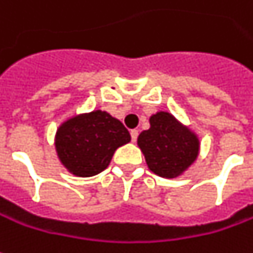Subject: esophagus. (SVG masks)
I'll return each mask as SVG.
<instances>
[{
	"label": "esophagus",
	"mask_w": 253,
	"mask_h": 253,
	"mask_svg": "<svg viewBox=\"0 0 253 253\" xmlns=\"http://www.w3.org/2000/svg\"><path fill=\"white\" fill-rule=\"evenodd\" d=\"M138 135H139L138 129L130 130V139H132V142H136V139H138Z\"/></svg>",
	"instance_id": "esophagus-1"
}]
</instances>
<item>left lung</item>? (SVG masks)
<instances>
[{
	"label": "left lung",
	"mask_w": 253,
	"mask_h": 253,
	"mask_svg": "<svg viewBox=\"0 0 253 253\" xmlns=\"http://www.w3.org/2000/svg\"><path fill=\"white\" fill-rule=\"evenodd\" d=\"M138 145L145 154L147 167L166 178L182 174L199 152L196 135L164 111L150 117V128L139 135Z\"/></svg>",
	"instance_id": "8db88e82"
}]
</instances>
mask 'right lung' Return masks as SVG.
I'll return each mask as SVG.
<instances>
[{"label": "right lung", "instance_id": "1", "mask_svg": "<svg viewBox=\"0 0 253 253\" xmlns=\"http://www.w3.org/2000/svg\"><path fill=\"white\" fill-rule=\"evenodd\" d=\"M129 140L121 121L97 110L62 124L55 135V147L61 163L72 174L93 177L106 170L115 150Z\"/></svg>", "mask_w": 253, "mask_h": 253}]
</instances>
